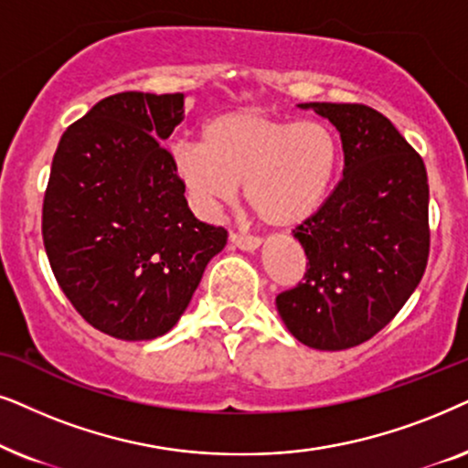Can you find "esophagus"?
Instances as JSON below:
<instances>
[{"label":"esophagus","instance_id":"34e87169","mask_svg":"<svg viewBox=\"0 0 468 468\" xmlns=\"http://www.w3.org/2000/svg\"><path fill=\"white\" fill-rule=\"evenodd\" d=\"M230 244H235L238 248H241V250H257V248L261 246V238H254V235H246V233H230Z\"/></svg>","mask_w":468,"mask_h":468}]
</instances>
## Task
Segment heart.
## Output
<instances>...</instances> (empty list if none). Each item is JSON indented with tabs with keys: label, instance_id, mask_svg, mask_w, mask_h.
I'll list each match as a JSON object with an SVG mask.
<instances>
[{
	"label": "heart",
	"instance_id": "heart-1",
	"mask_svg": "<svg viewBox=\"0 0 468 468\" xmlns=\"http://www.w3.org/2000/svg\"><path fill=\"white\" fill-rule=\"evenodd\" d=\"M171 154L179 179L201 207L233 201L244 182L248 205L267 224L295 227L325 201L340 147L323 122L238 109L205 123L201 143H177Z\"/></svg>",
	"mask_w": 468,
	"mask_h": 468
}]
</instances>
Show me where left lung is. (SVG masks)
Returning a JSON list of instances; mask_svg holds the SVG:
<instances>
[{"label": "left lung", "instance_id": "1", "mask_svg": "<svg viewBox=\"0 0 468 468\" xmlns=\"http://www.w3.org/2000/svg\"><path fill=\"white\" fill-rule=\"evenodd\" d=\"M340 133L345 169L292 235L306 273L276 297L284 325L306 346L342 351L381 332L426 271L428 176L421 155L366 104L310 102Z\"/></svg>", "mask_w": 468, "mask_h": 468}]
</instances>
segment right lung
Masks as SVG:
<instances>
[{
    "mask_svg": "<svg viewBox=\"0 0 468 468\" xmlns=\"http://www.w3.org/2000/svg\"><path fill=\"white\" fill-rule=\"evenodd\" d=\"M184 93L122 91L61 136L42 203V239L74 310L102 334L152 340L188 308L227 229L197 220L173 155Z\"/></svg>",
    "mask_w": 468,
    "mask_h": 468,
    "instance_id": "obj_1",
    "label": "right lung"
}]
</instances>
